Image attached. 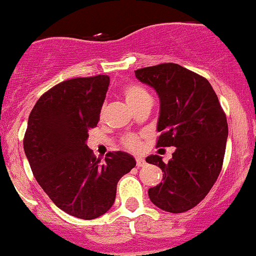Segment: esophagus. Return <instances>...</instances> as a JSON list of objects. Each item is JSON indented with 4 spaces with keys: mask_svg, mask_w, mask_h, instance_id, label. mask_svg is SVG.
<instances>
[{
    "mask_svg": "<svg viewBox=\"0 0 256 256\" xmlns=\"http://www.w3.org/2000/svg\"><path fill=\"white\" fill-rule=\"evenodd\" d=\"M146 162L143 158H136V166L143 168V166H146Z\"/></svg>",
    "mask_w": 256,
    "mask_h": 256,
    "instance_id": "obj_1",
    "label": "esophagus"
}]
</instances>
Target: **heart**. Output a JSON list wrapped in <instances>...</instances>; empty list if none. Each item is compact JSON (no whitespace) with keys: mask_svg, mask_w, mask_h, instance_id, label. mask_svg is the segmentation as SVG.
Masks as SVG:
<instances>
[{"mask_svg":"<svg viewBox=\"0 0 256 256\" xmlns=\"http://www.w3.org/2000/svg\"><path fill=\"white\" fill-rule=\"evenodd\" d=\"M122 96L127 104L132 110L136 108L139 104H144V102L150 101V94H148L146 88L142 86L136 85V84H128L122 88ZM123 146L126 149L130 150V152H140L142 150V140L138 136L134 134H129L126 136L122 140Z\"/></svg>","mask_w":256,"mask_h":256,"instance_id":"obj_1","label":"heart"}]
</instances>
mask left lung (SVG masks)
Instances as JSON below:
<instances>
[{"instance_id":"1","label":"left lung","mask_w":256,"mask_h":256,"mask_svg":"<svg viewBox=\"0 0 256 256\" xmlns=\"http://www.w3.org/2000/svg\"><path fill=\"white\" fill-rule=\"evenodd\" d=\"M136 78L159 94L156 148H176L166 164L159 155L146 159L164 172L162 182L148 191L149 198L166 212H186L207 196L222 170L226 113L207 78L178 64L138 69Z\"/></svg>"}]
</instances>
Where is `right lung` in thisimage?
I'll return each mask as SVG.
<instances>
[{"mask_svg": "<svg viewBox=\"0 0 256 256\" xmlns=\"http://www.w3.org/2000/svg\"><path fill=\"white\" fill-rule=\"evenodd\" d=\"M110 78L62 81L40 96L28 118L23 146L36 182L68 214L94 220L112 207L117 184L134 166L124 152H110L104 162L88 149Z\"/></svg>", "mask_w": 256, "mask_h": 256, "instance_id": "obj_1", "label": "right lung"}]
</instances>
